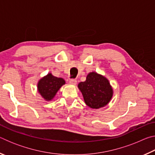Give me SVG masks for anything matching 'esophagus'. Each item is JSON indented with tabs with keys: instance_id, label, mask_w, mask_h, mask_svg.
Instances as JSON below:
<instances>
[{
	"instance_id": "1",
	"label": "esophagus",
	"mask_w": 155,
	"mask_h": 155,
	"mask_svg": "<svg viewBox=\"0 0 155 155\" xmlns=\"http://www.w3.org/2000/svg\"><path fill=\"white\" fill-rule=\"evenodd\" d=\"M70 83L73 84V85H76L77 84V79H75V78H71V79H70Z\"/></svg>"
}]
</instances>
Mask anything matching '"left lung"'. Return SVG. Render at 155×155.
Segmentation results:
<instances>
[{"label":"left lung","instance_id":"1","mask_svg":"<svg viewBox=\"0 0 155 155\" xmlns=\"http://www.w3.org/2000/svg\"><path fill=\"white\" fill-rule=\"evenodd\" d=\"M85 104L91 108L99 109L108 104L113 96L109 81L96 72H90L86 81L78 83Z\"/></svg>","mask_w":155,"mask_h":155}]
</instances>
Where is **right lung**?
Masks as SVG:
<instances>
[{
    "mask_svg": "<svg viewBox=\"0 0 155 155\" xmlns=\"http://www.w3.org/2000/svg\"><path fill=\"white\" fill-rule=\"evenodd\" d=\"M64 84L65 81L63 78L48 74L39 81L38 85L39 93L46 101H51Z\"/></svg>",
    "mask_w": 155,
    "mask_h": 155,
    "instance_id": "add662e5",
    "label": "right lung"
}]
</instances>
